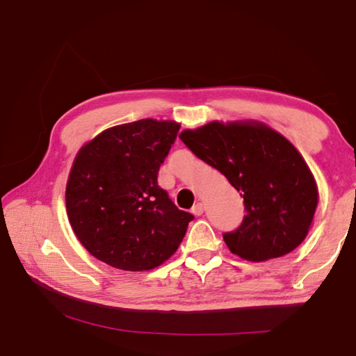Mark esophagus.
I'll list each match as a JSON object with an SVG mask.
<instances>
[{"label": "esophagus", "mask_w": 356, "mask_h": 356, "mask_svg": "<svg viewBox=\"0 0 356 356\" xmlns=\"http://www.w3.org/2000/svg\"><path fill=\"white\" fill-rule=\"evenodd\" d=\"M191 213H193L194 216H202V214H203V205H202L200 202L195 203V205L191 208Z\"/></svg>", "instance_id": "obj_1"}]
</instances>
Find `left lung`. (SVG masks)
Masks as SVG:
<instances>
[{"label": "left lung", "mask_w": 356, "mask_h": 356, "mask_svg": "<svg viewBox=\"0 0 356 356\" xmlns=\"http://www.w3.org/2000/svg\"><path fill=\"white\" fill-rule=\"evenodd\" d=\"M240 191L246 216L223 240L249 261L277 259L307 236L318 190L305 159L282 134L259 122H211L179 136Z\"/></svg>", "instance_id": "8db88e82"}]
</instances>
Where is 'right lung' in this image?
I'll return each instance as SVG.
<instances>
[{"mask_svg":"<svg viewBox=\"0 0 356 356\" xmlns=\"http://www.w3.org/2000/svg\"><path fill=\"white\" fill-rule=\"evenodd\" d=\"M180 125L140 119L108 128L79 149L65 190L76 237L97 260L149 270L177 251L194 216L157 185Z\"/></svg>","mask_w":356,"mask_h":356,"instance_id":"1","label":"right lung"}]
</instances>
